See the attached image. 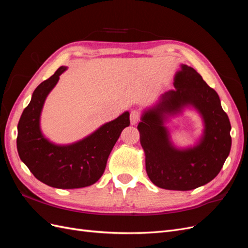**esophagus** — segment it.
Returning a JSON list of instances; mask_svg holds the SVG:
<instances>
[{
	"label": "esophagus",
	"instance_id": "34e87169",
	"mask_svg": "<svg viewBox=\"0 0 248 248\" xmlns=\"http://www.w3.org/2000/svg\"><path fill=\"white\" fill-rule=\"evenodd\" d=\"M140 120V111L138 109H133L130 112V123L132 125H136Z\"/></svg>",
	"mask_w": 248,
	"mask_h": 248
}]
</instances>
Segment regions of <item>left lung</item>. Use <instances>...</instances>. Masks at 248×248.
<instances>
[{
	"label": "left lung",
	"mask_w": 248,
	"mask_h": 248,
	"mask_svg": "<svg viewBox=\"0 0 248 248\" xmlns=\"http://www.w3.org/2000/svg\"><path fill=\"white\" fill-rule=\"evenodd\" d=\"M174 87L142 112L138 129L152 183L163 189L185 191L205 185L218 175L231 151V123L218 94L192 67L181 65ZM186 106L200 112L204 132L196 146L178 149L170 141L164 122Z\"/></svg>",
	"instance_id": "8db88e82"
}]
</instances>
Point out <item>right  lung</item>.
I'll list each match as a JSON object with an SVG mask.
<instances>
[{
	"instance_id": "right-lung-1",
	"label": "right lung",
	"mask_w": 248,
	"mask_h": 248,
	"mask_svg": "<svg viewBox=\"0 0 248 248\" xmlns=\"http://www.w3.org/2000/svg\"><path fill=\"white\" fill-rule=\"evenodd\" d=\"M67 67H60L35 89L17 125V151L21 161L42 183L55 188L73 189L94 184L102 176L109 153L120 134L129 126V112L103 124L70 145H56L43 136L40 116L47 95Z\"/></svg>"
}]
</instances>
